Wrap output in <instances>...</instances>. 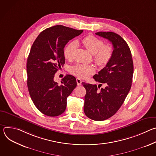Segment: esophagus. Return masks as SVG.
<instances>
[{"label":"esophagus","mask_w":156,"mask_h":156,"mask_svg":"<svg viewBox=\"0 0 156 156\" xmlns=\"http://www.w3.org/2000/svg\"><path fill=\"white\" fill-rule=\"evenodd\" d=\"M76 83H77V85H78V86H80V85H81V83H82V80H81L80 78H76Z\"/></svg>","instance_id":"obj_1"}]
</instances>
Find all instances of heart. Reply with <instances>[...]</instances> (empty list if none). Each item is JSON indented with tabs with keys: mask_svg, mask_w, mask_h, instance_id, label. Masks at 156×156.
Instances as JSON below:
<instances>
[{
	"mask_svg": "<svg viewBox=\"0 0 156 156\" xmlns=\"http://www.w3.org/2000/svg\"><path fill=\"white\" fill-rule=\"evenodd\" d=\"M81 41L86 49L93 54L94 60L99 66H105L112 58L114 52L112 46L109 44L104 45L103 41L99 38L89 35L84 37ZM76 46V41H72L66 46L63 51L65 58H72ZM94 72V68L91 65L76 64L70 69V72L80 78H86Z\"/></svg>",
	"mask_w": 156,
	"mask_h": 156,
	"instance_id": "1",
	"label": "heart"
}]
</instances>
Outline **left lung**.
I'll list each match as a JSON object with an SVG mask.
<instances>
[{
  "label": "left lung",
  "mask_w": 156,
  "mask_h": 156,
  "mask_svg": "<svg viewBox=\"0 0 156 156\" xmlns=\"http://www.w3.org/2000/svg\"><path fill=\"white\" fill-rule=\"evenodd\" d=\"M96 34L112 42L114 52L105 67L93 76L100 83L98 86L82 83L86 90L84 112L90 119L102 121L113 116L127 96L132 83L133 62L129 48L120 35L110 31ZM102 83L105 87L99 90Z\"/></svg>",
  "instance_id": "left-lung-1"
}]
</instances>
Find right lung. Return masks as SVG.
Segmentation results:
<instances>
[{"label":"right lung","instance_id":"obj_1","mask_svg":"<svg viewBox=\"0 0 156 156\" xmlns=\"http://www.w3.org/2000/svg\"><path fill=\"white\" fill-rule=\"evenodd\" d=\"M83 31L56 25L42 31L33 44L27 63V85L34 104L44 115L63 114L66 99L77 85L75 77L70 75L62 78L60 85L54 78L65 63V46Z\"/></svg>","mask_w":156,"mask_h":156}]
</instances>
